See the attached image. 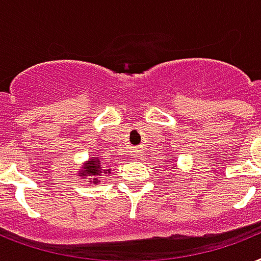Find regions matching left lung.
I'll list each match as a JSON object with an SVG mask.
<instances>
[{
  "instance_id": "1",
  "label": "left lung",
  "mask_w": 261,
  "mask_h": 261,
  "mask_svg": "<svg viewBox=\"0 0 261 261\" xmlns=\"http://www.w3.org/2000/svg\"><path fill=\"white\" fill-rule=\"evenodd\" d=\"M170 162H173V161H171V159H170Z\"/></svg>"
}]
</instances>
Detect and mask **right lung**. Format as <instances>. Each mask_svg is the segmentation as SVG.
Here are the masks:
<instances>
[{"instance_id":"1","label":"right lung","mask_w":261,"mask_h":261,"mask_svg":"<svg viewBox=\"0 0 261 261\" xmlns=\"http://www.w3.org/2000/svg\"><path fill=\"white\" fill-rule=\"evenodd\" d=\"M102 174H110V169H103L98 156H91L87 162L83 163L80 170H79L80 178L86 179V181H88V184H94V185L100 182L99 177Z\"/></svg>"}]
</instances>
